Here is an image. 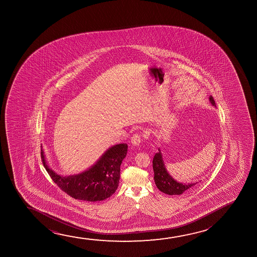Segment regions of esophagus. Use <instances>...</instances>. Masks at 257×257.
<instances>
[{
	"label": "esophagus",
	"mask_w": 257,
	"mask_h": 257,
	"mask_svg": "<svg viewBox=\"0 0 257 257\" xmlns=\"http://www.w3.org/2000/svg\"><path fill=\"white\" fill-rule=\"evenodd\" d=\"M141 141H142V136L141 134H134L132 137L131 142L134 146H139L141 144Z\"/></svg>",
	"instance_id": "obj_1"
}]
</instances>
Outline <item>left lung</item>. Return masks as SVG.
Here are the masks:
<instances>
[{"label":"left lung","mask_w":257,"mask_h":257,"mask_svg":"<svg viewBox=\"0 0 257 257\" xmlns=\"http://www.w3.org/2000/svg\"><path fill=\"white\" fill-rule=\"evenodd\" d=\"M210 101L212 105L216 106L214 99L211 95L210 97ZM153 169L155 172L154 179H155V184L159 190L163 193L168 194V195H181L183 192L192 189V187L197 184V183L186 184V183H177L176 181L173 179L166 170L165 166L162 161L161 152H158L155 155V157L153 160Z\"/></svg>","instance_id":"left-lung-1"}]
</instances>
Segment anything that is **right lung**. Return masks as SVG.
I'll use <instances>...</instances> for the list:
<instances>
[{
	"label": "right lung",
	"mask_w": 257,
	"mask_h": 257,
	"mask_svg": "<svg viewBox=\"0 0 257 257\" xmlns=\"http://www.w3.org/2000/svg\"><path fill=\"white\" fill-rule=\"evenodd\" d=\"M127 149L126 144L116 145L107 150L91 169L68 177L59 176L48 168L42 150L41 159L50 177L60 190L74 199L95 202L115 193L119 183L120 166Z\"/></svg>",
	"instance_id": "right-lung-1"
}]
</instances>
